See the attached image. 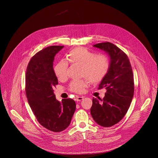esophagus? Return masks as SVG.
Listing matches in <instances>:
<instances>
[{"label":"esophagus","instance_id":"obj_1","mask_svg":"<svg viewBox=\"0 0 158 158\" xmlns=\"http://www.w3.org/2000/svg\"><path fill=\"white\" fill-rule=\"evenodd\" d=\"M84 99V97L83 96H77L76 97V101H81L82 100Z\"/></svg>","mask_w":158,"mask_h":158}]
</instances>
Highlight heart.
Returning <instances> with one entry per match:
<instances>
[{"mask_svg":"<svg viewBox=\"0 0 158 158\" xmlns=\"http://www.w3.org/2000/svg\"><path fill=\"white\" fill-rule=\"evenodd\" d=\"M66 57L71 64L81 65V76L86 77L92 84L101 81L107 74L110 65L109 58L104 54H97L94 52L84 48H77L70 51ZM68 62L60 60L54 68V74L60 81L67 77ZM86 79L73 81L69 85V90L75 93H82L87 86Z\"/></svg>","mask_w":158,"mask_h":158,"instance_id":"obj_1","label":"heart"}]
</instances>
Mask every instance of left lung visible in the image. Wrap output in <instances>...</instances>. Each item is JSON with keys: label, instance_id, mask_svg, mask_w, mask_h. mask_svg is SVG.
Returning a JSON list of instances; mask_svg holds the SVG:
<instances>
[{"label": "left lung", "instance_id": "8db88e82", "mask_svg": "<svg viewBox=\"0 0 158 158\" xmlns=\"http://www.w3.org/2000/svg\"><path fill=\"white\" fill-rule=\"evenodd\" d=\"M94 47L108 54L110 65L98 87L106 89L105 96L93 99L91 114L97 124L108 127L118 123L129 108L134 91L133 73L128 57L114 44L106 42Z\"/></svg>", "mask_w": 158, "mask_h": 158}]
</instances>
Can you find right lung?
Returning <instances> with one entry per match:
<instances>
[{"label":"right lung","instance_id":"add662e5","mask_svg":"<svg viewBox=\"0 0 158 158\" xmlns=\"http://www.w3.org/2000/svg\"><path fill=\"white\" fill-rule=\"evenodd\" d=\"M64 46H52L36 53L29 61L26 75V93L38 122L49 131H64L71 123L76 104L72 99H56L58 84L53 69L54 57Z\"/></svg>","mask_w":158,"mask_h":158}]
</instances>
